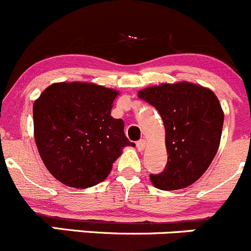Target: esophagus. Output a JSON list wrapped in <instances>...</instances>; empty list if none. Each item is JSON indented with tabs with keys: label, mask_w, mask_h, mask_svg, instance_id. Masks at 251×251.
Returning <instances> with one entry per match:
<instances>
[{
	"label": "esophagus",
	"mask_w": 251,
	"mask_h": 251,
	"mask_svg": "<svg viewBox=\"0 0 251 251\" xmlns=\"http://www.w3.org/2000/svg\"><path fill=\"white\" fill-rule=\"evenodd\" d=\"M136 146H137V150L138 151H143V150H145V147H146V141L145 140L137 141Z\"/></svg>",
	"instance_id": "1"
}]
</instances>
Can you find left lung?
Returning <instances> with one entry per match:
<instances>
[{"instance_id":"obj_1","label":"left lung","mask_w":251,"mask_h":251,"mask_svg":"<svg viewBox=\"0 0 251 251\" xmlns=\"http://www.w3.org/2000/svg\"><path fill=\"white\" fill-rule=\"evenodd\" d=\"M154 106L165 127L168 162L151 181L160 190H177L194 184L207 170L220 147L223 115L217 97L201 86L180 82L138 92Z\"/></svg>"}]
</instances>
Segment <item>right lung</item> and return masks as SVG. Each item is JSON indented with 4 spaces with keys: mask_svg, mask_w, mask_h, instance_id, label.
Masks as SVG:
<instances>
[{
    "mask_svg": "<svg viewBox=\"0 0 251 251\" xmlns=\"http://www.w3.org/2000/svg\"><path fill=\"white\" fill-rule=\"evenodd\" d=\"M119 92L93 83H53L33 105L34 137L49 172L77 189L104 181L126 146L124 121L110 115Z\"/></svg>",
    "mask_w": 251,
    "mask_h": 251,
    "instance_id": "right-lung-1",
    "label": "right lung"
}]
</instances>
